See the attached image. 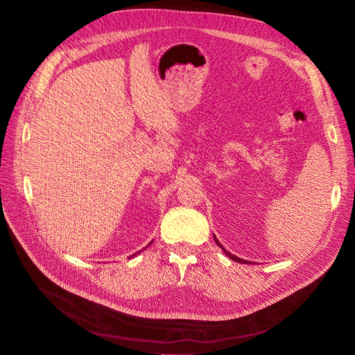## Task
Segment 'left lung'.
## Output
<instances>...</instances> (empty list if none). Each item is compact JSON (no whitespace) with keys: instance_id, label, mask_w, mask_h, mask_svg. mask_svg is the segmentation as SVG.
<instances>
[{"instance_id":"obj_1","label":"left lung","mask_w":355,"mask_h":355,"mask_svg":"<svg viewBox=\"0 0 355 355\" xmlns=\"http://www.w3.org/2000/svg\"><path fill=\"white\" fill-rule=\"evenodd\" d=\"M213 238H214V242H216V243H218V245L220 246V248H222V251H223V252H225V254H226V255H227V257H229L230 259H232V261H235V263H241V264H248V261H245V259H242V258H238L236 255H234V254H230L229 251H226V250L223 248V246H222V243H220V242L218 241V238H216L214 235H213Z\"/></svg>"}]
</instances>
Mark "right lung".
<instances>
[{
    "label": "right lung",
    "mask_w": 355,
    "mask_h": 355,
    "mask_svg": "<svg viewBox=\"0 0 355 355\" xmlns=\"http://www.w3.org/2000/svg\"><path fill=\"white\" fill-rule=\"evenodd\" d=\"M149 245H150V243H149ZM144 250H145V248H144ZM136 254H141V251H137V252H136ZM133 255H135V254H133Z\"/></svg>",
    "instance_id": "obj_1"
}]
</instances>
